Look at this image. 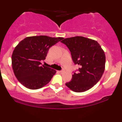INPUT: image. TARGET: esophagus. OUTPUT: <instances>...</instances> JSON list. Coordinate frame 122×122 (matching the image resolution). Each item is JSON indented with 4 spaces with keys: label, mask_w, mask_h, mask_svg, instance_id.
<instances>
[{
    "label": "esophagus",
    "mask_w": 122,
    "mask_h": 122,
    "mask_svg": "<svg viewBox=\"0 0 122 122\" xmlns=\"http://www.w3.org/2000/svg\"><path fill=\"white\" fill-rule=\"evenodd\" d=\"M60 72L61 73H65V69H62V70H60Z\"/></svg>",
    "instance_id": "obj_1"
}]
</instances>
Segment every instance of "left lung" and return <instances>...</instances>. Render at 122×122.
<instances>
[{"label": "left lung", "mask_w": 122, "mask_h": 122, "mask_svg": "<svg viewBox=\"0 0 122 122\" xmlns=\"http://www.w3.org/2000/svg\"><path fill=\"white\" fill-rule=\"evenodd\" d=\"M61 42L69 49L74 64L79 65L73 71L71 80L65 85L77 93L91 89L100 80L105 71V54L100 45L82 36L67 38Z\"/></svg>", "instance_id": "1"}]
</instances>
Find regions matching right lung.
I'll use <instances>...</instances> for the list:
<instances>
[{
  "mask_svg": "<svg viewBox=\"0 0 122 122\" xmlns=\"http://www.w3.org/2000/svg\"><path fill=\"white\" fill-rule=\"evenodd\" d=\"M64 38L47 36L27 37L15 48L12 66L15 75L23 86L32 90L40 89L48 83L56 73L42 65L49 48Z\"/></svg>",
  "mask_w": 122,
  "mask_h": 122,
  "instance_id": "right-lung-1",
  "label": "right lung"
}]
</instances>
